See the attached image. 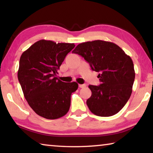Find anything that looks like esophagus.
<instances>
[{
    "label": "esophagus",
    "instance_id": "esophagus-1",
    "mask_svg": "<svg viewBox=\"0 0 153 153\" xmlns=\"http://www.w3.org/2000/svg\"><path fill=\"white\" fill-rule=\"evenodd\" d=\"M86 84H79V88H84V87H86Z\"/></svg>",
    "mask_w": 153,
    "mask_h": 153
}]
</instances>
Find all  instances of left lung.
I'll return each mask as SVG.
<instances>
[{"mask_svg": "<svg viewBox=\"0 0 153 153\" xmlns=\"http://www.w3.org/2000/svg\"><path fill=\"white\" fill-rule=\"evenodd\" d=\"M84 57L92 70L99 72V86L89 85L92 95L86 104L90 111L100 117L117 113L132 92L135 71L131 57L115 44L94 40L79 44L72 51Z\"/></svg>", "mask_w": 153, "mask_h": 153, "instance_id": "8db88e82", "label": "left lung"}]
</instances>
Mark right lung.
I'll list each match as a JSON object with an SVG mask.
<instances>
[{"instance_id":"right-lung-1","label":"right lung","mask_w":153,"mask_h":153,"mask_svg":"<svg viewBox=\"0 0 153 153\" xmlns=\"http://www.w3.org/2000/svg\"><path fill=\"white\" fill-rule=\"evenodd\" d=\"M74 43L40 40L22 53L17 76L25 98L33 111L44 118L56 120L66 115L71 93L78 84L65 83L56 77Z\"/></svg>"}]
</instances>
